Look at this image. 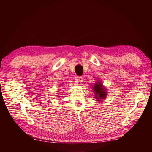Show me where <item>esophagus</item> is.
Wrapping results in <instances>:
<instances>
[{
    "mask_svg": "<svg viewBox=\"0 0 152 152\" xmlns=\"http://www.w3.org/2000/svg\"><path fill=\"white\" fill-rule=\"evenodd\" d=\"M83 79H82V77H76L75 78V82H76V84L78 85V86H80L82 84V80Z\"/></svg>",
    "mask_w": 152,
    "mask_h": 152,
    "instance_id": "1",
    "label": "esophagus"
}]
</instances>
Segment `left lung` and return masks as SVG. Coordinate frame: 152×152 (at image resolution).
<instances>
[{"mask_svg": "<svg viewBox=\"0 0 152 152\" xmlns=\"http://www.w3.org/2000/svg\"><path fill=\"white\" fill-rule=\"evenodd\" d=\"M94 93H96V97H98L99 98H104V96L106 95L104 89H103V86H102V84H96L94 85ZM100 101V100H99Z\"/></svg>", "mask_w": 152, "mask_h": 152, "instance_id": "1", "label": "left lung"}]
</instances>
